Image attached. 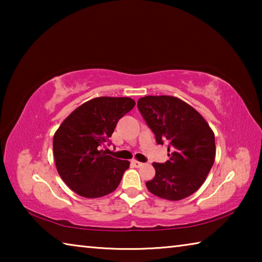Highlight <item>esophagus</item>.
<instances>
[{
    "label": "esophagus",
    "mask_w": 262,
    "mask_h": 262,
    "mask_svg": "<svg viewBox=\"0 0 262 262\" xmlns=\"http://www.w3.org/2000/svg\"><path fill=\"white\" fill-rule=\"evenodd\" d=\"M132 165H134L135 167H141L142 165H143V163H141L139 161H135V159H133L132 161Z\"/></svg>",
    "instance_id": "esophagus-1"
}]
</instances>
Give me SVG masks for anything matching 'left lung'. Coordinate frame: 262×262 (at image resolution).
Listing matches in <instances>:
<instances>
[{"label":"left lung","instance_id":"left-lung-1","mask_svg":"<svg viewBox=\"0 0 262 262\" xmlns=\"http://www.w3.org/2000/svg\"><path fill=\"white\" fill-rule=\"evenodd\" d=\"M137 107L158 144L168 141L170 159L154 163V179L145 183L149 192L165 200L178 201L201 187L215 161V135L192 106L171 96H147Z\"/></svg>","mask_w":262,"mask_h":262}]
</instances>
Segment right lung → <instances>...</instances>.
<instances>
[{
  "mask_svg": "<svg viewBox=\"0 0 262 262\" xmlns=\"http://www.w3.org/2000/svg\"><path fill=\"white\" fill-rule=\"evenodd\" d=\"M135 106L128 97H98L70 113L53 139L56 170L70 189L95 199L118 187L129 162L106 155L118 121Z\"/></svg>",
  "mask_w": 262,
  "mask_h": 262,
  "instance_id": "right-lung-1",
  "label": "right lung"
}]
</instances>
